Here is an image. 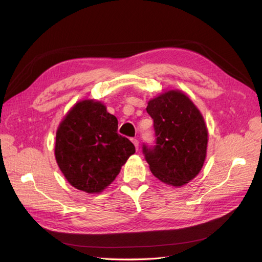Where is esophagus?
<instances>
[{
  "label": "esophagus",
  "mask_w": 262,
  "mask_h": 262,
  "mask_svg": "<svg viewBox=\"0 0 262 262\" xmlns=\"http://www.w3.org/2000/svg\"><path fill=\"white\" fill-rule=\"evenodd\" d=\"M132 143L134 144V146H136V149L138 150L139 149V140L138 139H132Z\"/></svg>",
  "instance_id": "obj_1"
}]
</instances>
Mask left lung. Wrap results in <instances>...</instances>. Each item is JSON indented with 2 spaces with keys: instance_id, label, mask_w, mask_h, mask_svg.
Wrapping results in <instances>:
<instances>
[{
  "instance_id": "left-lung-1",
  "label": "left lung",
  "mask_w": 262,
  "mask_h": 262,
  "mask_svg": "<svg viewBox=\"0 0 262 262\" xmlns=\"http://www.w3.org/2000/svg\"><path fill=\"white\" fill-rule=\"evenodd\" d=\"M156 145H143L153 175L164 184L181 187L202 169L208 147V128L200 110L185 93L170 90L148 100Z\"/></svg>"
}]
</instances>
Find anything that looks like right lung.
<instances>
[{"label": "right lung", "mask_w": 262, "mask_h": 262, "mask_svg": "<svg viewBox=\"0 0 262 262\" xmlns=\"http://www.w3.org/2000/svg\"><path fill=\"white\" fill-rule=\"evenodd\" d=\"M117 118L95 99L77 101L60 122L54 156L71 186L100 193L136 153L131 141L117 133Z\"/></svg>", "instance_id": "1"}]
</instances>
